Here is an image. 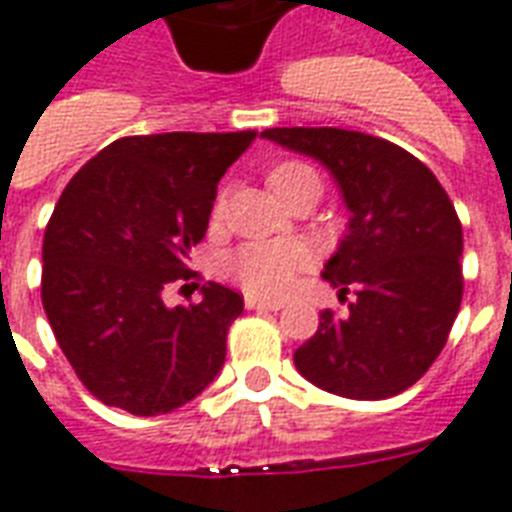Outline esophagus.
I'll list each match as a JSON object with an SVG mask.
<instances>
[{
  "instance_id": "esophagus-1",
  "label": "esophagus",
  "mask_w": 512,
  "mask_h": 512,
  "mask_svg": "<svg viewBox=\"0 0 512 512\" xmlns=\"http://www.w3.org/2000/svg\"><path fill=\"white\" fill-rule=\"evenodd\" d=\"M244 306L255 308V311H279V308H284V303H279V300H260V298H252V295H247Z\"/></svg>"
}]
</instances>
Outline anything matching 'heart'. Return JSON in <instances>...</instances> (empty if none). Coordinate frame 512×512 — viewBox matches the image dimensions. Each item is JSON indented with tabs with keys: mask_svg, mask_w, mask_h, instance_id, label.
Returning <instances> with one entry per match:
<instances>
[{
	"mask_svg": "<svg viewBox=\"0 0 512 512\" xmlns=\"http://www.w3.org/2000/svg\"><path fill=\"white\" fill-rule=\"evenodd\" d=\"M306 171L311 169L303 163H282L271 171L268 185L276 193L290 179L306 174ZM217 212H220V204H217ZM311 263H314V252L303 241H260V244H247L236 255H230L228 273L252 295L284 298Z\"/></svg>",
	"mask_w": 512,
	"mask_h": 512,
	"instance_id": "obj_1",
	"label": "heart"
}]
</instances>
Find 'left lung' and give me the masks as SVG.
I'll use <instances>...</instances> for the list:
<instances>
[{
	"label": "left lung",
	"instance_id": "obj_1",
	"mask_svg": "<svg viewBox=\"0 0 512 512\" xmlns=\"http://www.w3.org/2000/svg\"><path fill=\"white\" fill-rule=\"evenodd\" d=\"M263 139L333 174L349 209L322 279L349 317L325 308L295 351L306 381L349 400H386L413 386L446 346L462 303V225L438 177L403 147L346 128H268Z\"/></svg>",
	"mask_w": 512,
	"mask_h": 512
}]
</instances>
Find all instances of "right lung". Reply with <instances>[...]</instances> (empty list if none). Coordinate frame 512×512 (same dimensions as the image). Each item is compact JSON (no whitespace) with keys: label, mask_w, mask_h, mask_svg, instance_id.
I'll list each match as a JSON object with an SVG mask.
<instances>
[{"label":"right lung","mask_w":512,"mask_h":512,"mask_svg":"<svg viewBox=\"0 0 512 512\" xmlns=\"http://www.w3.org/2000/svg\"><path fill=\"white\" fill-rule=\"evenodd\" d=\"M255 136H126L64 187L42 241V306L77 378L104 405L169 413L222 370L244 298L206 282L201 303L169 308L163 287L193 276L187 257L209 228L217 182Z\"/></svg>","instance_id":"right-lung-1"}]
</instances>
